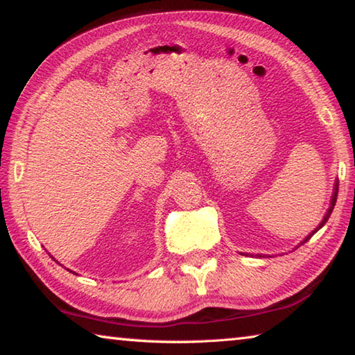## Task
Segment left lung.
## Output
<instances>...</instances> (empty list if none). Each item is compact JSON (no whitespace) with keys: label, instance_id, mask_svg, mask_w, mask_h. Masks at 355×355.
I'll return each instance as SVG.
<instances>
[{"label":"left lung","instance_id":"1","mask_svg":"<svg viewBox=\"0 0 355 355\" xmlns=\"http://www.w3.org/2000/svg\"><path fill=\"white\" fill-rule=\"evenodd\" d=\"M336 194H338V182H335V189H334V194H332V200H330V207H329V209H327V213H326V216H324V219L321 220V224L320 225H318L316 228H315V232H311L310 233V235H307V236H305V239H304V241L302 243H300V244H304L305 241H309V239L311 238V236H313L315 235V233L318 232V230H320V228L324 225V224H326V222H327V219L330 218V214H332V209H334V207H335V202H336ZM261 257V255H260Z\"/></svg>","mask_w":355,"mask_h":355}]
</instances>
